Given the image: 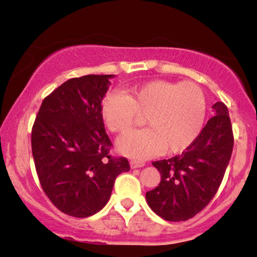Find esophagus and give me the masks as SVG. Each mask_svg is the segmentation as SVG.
<instances>
[{"instance_id":"34e87169","label":"esophagus","mask_w":257,"mask_h":257,"mask_svg":"<svg viewBox=\"0 0 257 257\" xmlns=\"http://www.w3.org/2000/svg\"><path fill=\"white\" fill-rule=\"evenodd\" d=\"M145 166L144 162H138V161H131V168L132 169H137V168H141Z\"/></svg>"}]
</instances>
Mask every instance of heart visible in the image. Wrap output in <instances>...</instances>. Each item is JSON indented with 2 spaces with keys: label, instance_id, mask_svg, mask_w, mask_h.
<instances>
[{
  "label": "heart",
  "instance_id": "1",
  "mask_svg": "<svg viewBox=\"0 0 257 257\" xmlns=\"http://www.w3.org/2000/svg\"><path fill=\"white\" fill-rule=\"evenodd\" d=\"M101 114L111 132L123 134L145 116L149 128L132 132L118 141L120 153L146 159L163 150L181 152L202 132L206 100L193 82L152 81L122 93H108L101 102Z\"/></svg>",
  "mask_w": 257,
  "mask_h": 257
}]
</instances>
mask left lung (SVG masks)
Masks as SVG:
<instances>
[{"mask_svg": "<svg viewBox=\"0 0 257 257\" xmlns=\"http://www.w3.org/2000/svg\"><path fill=\"white\" fill-rule=\"evenodd\" d=\"M215 116L181 155L153 162L161 182L146 192L150 208L167 221H186L202 211L219 190L231 159L233 133L223 102L213 106Z\"/></svg>", "mask_w": 257, "mask_h": 257, "instance_id": "left-lung-1", "label": "left lung"}]
</instances>
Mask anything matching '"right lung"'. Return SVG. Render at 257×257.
I'll list each match as a JSON object with an SVG mask.
<instances>
[{
  "mask_svg": "<svg viewBox=\"0 0 257 257\" xmlns=\"http://www.w3.org/2000/svg\"><path fill=\"white\" fill-rule=\"evenodd\" d=\"M114 75L66 81L44 98L31 133L35 167L44 193L64 214L88 217L108 202L114 180L129 172L110 156L101 102Z\"/></svg>",
  "mask_w": 257,
  "mask_h": 257,
  "instance_id": "add662e5",
  "label": "right lung"
}]
</instances>
